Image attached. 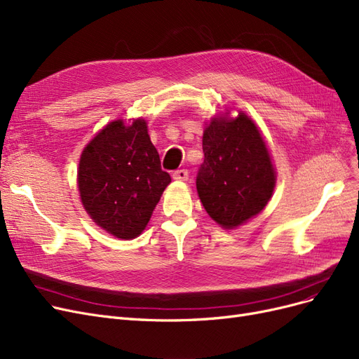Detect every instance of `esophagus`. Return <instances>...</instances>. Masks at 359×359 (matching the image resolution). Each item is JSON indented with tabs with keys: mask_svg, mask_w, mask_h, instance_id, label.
I'll list each match as a JSON object with an SVG mask.
<instances>
[{
	"mask_svg": "<svg viewBox=\"0 0 359 359\" xmlns=\"http://www.w3.org/2000/svg\"><path fill=\"white\" fill-rule=\"evenodd\" d=\"M188 177H189V172H188V170H184V168L176 170L175 172H172V179H175V180L184 182V180H188Z\"/></svg>",
	"mask_w": 359,
	"mask_h": 359,
	"instance_id": "esophagus-1",
	"label": "esophagus"
}]
</instances>
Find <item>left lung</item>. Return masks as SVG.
<instances>
[{
    "label": "left lung",
    "instance_id": "8db88e82",
    "mask_svg": "<svg viewBox=\"0 0 359 359\" xmlns=\"http://www.w3.org/2000/svg\"><path fill=\"white\" fill-rule=\"evenodd\" d=\"M203 152L196 191L213 221L236 228L267 205L274 168L257 125L245 113L236 119L215 118L204 131Z\"/></svg>",
    "mask_w": 359,
    "mask_h": 359
}]
</instances>
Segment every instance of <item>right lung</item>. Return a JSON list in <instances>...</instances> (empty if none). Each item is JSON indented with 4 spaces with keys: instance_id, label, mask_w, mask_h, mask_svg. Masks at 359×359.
I'll return each mask as SVG.
<instances>
[{
    "instance_id": "add662e5",
    "label": "right lung",
    "mask_w": 359,
    "mask_h": 359,
    "mask_svg": "<svg viewBox=\"0 0 359 359\" xmlns=\"http://www.w3.org/2000/svg\"><path fill=\"white\" fill-rule=\"evenodd\" d=\"M77 179L89 216L118 238L142 234L171 182L143 119L131 126L114 121L100 131L80 156Z\"/></svg>"
}]
</instances>
